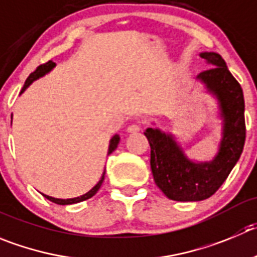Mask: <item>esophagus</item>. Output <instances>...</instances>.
Segmentation results:
<instances>
[{"label":"esophagus","mask_w":257,"mask_h":257,"mask_svg":"<svg viewBox=\"0 0 257 257\" xmlns=\"http://www.w3.org/2000/svg\"><path fill=\"white\" fill-rule=\"evenodd\" d=\"M141 125H138V124H132V125H129L128 128H126V133H138V132H141Z\"/></svg>","instance_id":"34e87169"}]
</instances>
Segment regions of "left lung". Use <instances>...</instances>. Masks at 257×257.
<instances>
[{"label": "left lung", "instance_id": "8db88e82", "mask_svg": "<svg viewBox=\"0 0 257 257\" xmlns=\"http://www.w3.org/2000/svg\"><path fill=\"white\" fill-rule=\"evenodd\" d=\"M199 56L209 68L199 73L196 81L215 100L220 121V140L214 157L210 161H198L186 155L171 132L160 128L145 132L151 146V170L156 185L176 201H200L212 196L239 160L246 137L241 86L218 53L201 52Z\"/></svg>", "mask_w": 257, "mask_h": 257}]
</instances>
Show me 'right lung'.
<instances>
[{
    "instance_id": "1",
    "label": "right lung",
    "mask_w": 257,
    "mask_h": 257,
    "mask_svg": "<svg viewBox=\"0 0 257 257\" xmlns=\"http://www.w3.org/2000/svg\"><path fill=\"white\" fill-rule=\"evenodd\" d=\"M56 67V63L52 61H49L48 63L45 64H42V66L38 67L37 69H35L33 73L29 76L28 78H26L25 81V85H24L23 90H21V93L24 92V91L26 90V88L29 87V86L31 85V83L34 82V81L39 80V78L44 77L45 74L49 73L50 71H52L53 68ZM119 141H120V137H119V134H115V136L111 137V140H110L109 142V148H107V156L110 155V153L114 152L115 150H116L117 145H119ZM105 179V170L104 172H102L101 177H100V180L97 181V184H96L95 186H93L91 190H88L87 193L83 194V195H80V196H76V198H69V199H58V198H53V196H49V195H45V194H43V196L44 198H47L48 200L53 201V203H56V204H59V205H71V204H76V203H80V201H83V200H87V199L92 198L93 195H95L96 193H97V190L100 189V186L102 185V181H104Z\"/></svg>"
}]
</instances>
